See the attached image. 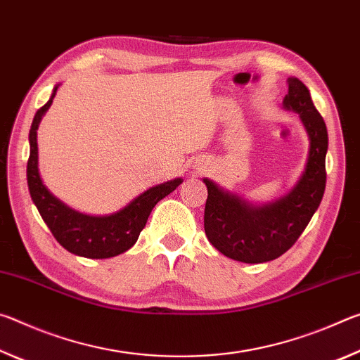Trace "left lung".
Masks as SVG:
<instances>
[{"label":"left lung","mask_w":360,"mask_h":360,"mask_svg":"<svg viewBox=\"0 0 360 360\" xmlns=\"http://www.w3.org/2000/svg\"><path fill=\"white\" fill-rule=\"evenodd\" d=\"M288 84L283 105L298 112L309 138L307 167L294 188L275 202L259 206L203 179L208 187L205 233L219 252L245 264L270 262L289 251L319 208L326 191V122L314 108L307 85L297 77H289Z\"/></svg>","instance_id":"left-lung-1"}]
</instances>
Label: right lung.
I'll list each match as a JSON object with an SVG mask.
<instances>
[{
  "label": "right lung",
  "mask_w": 360,
  "mask_h": 360,
  "mask_svg": "<svg viewBox=\"0 0 360 360\" xmlns=\"http://www.w3.org/2000/svg\"><path fill=\"white\" fill-rule=\"evenodd\" d=\"M58 85L53 87L52 96L44 106L34 114L32 129H30V157L27 163L28 191L33 203L38 208L42 221L51 229L52 235L71 254L87 259H109L114 255L129 251L135 245L139 233L144 229L148 217L154 206L172 193L182 179L163 182L139 195L124 210L111 216H87L71 210L63 202L49 192L38 169V136L39 122L42 115L52 105Z\"/></svg>",
  "instance_id": "add662e5"
}]
</instances>
